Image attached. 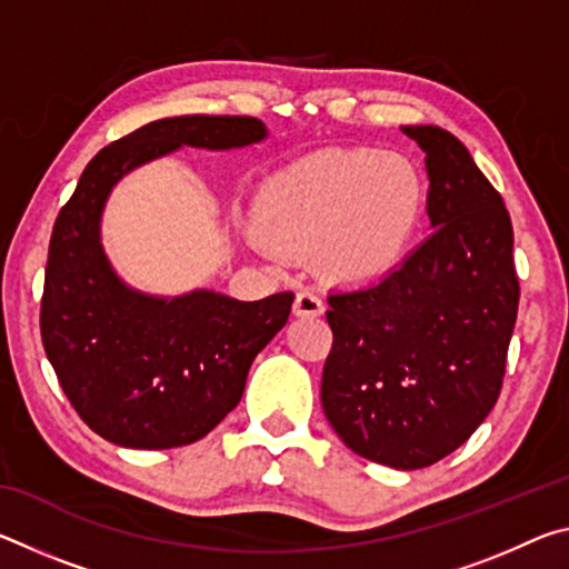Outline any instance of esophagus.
Masks as SVG:
<instances>
[{
  "label": "esophagus",
  "mask_w": 569,
  "mask_h": 569,
  "mask_svg": "<svg viewBox=\"0 0 569 569\" xmlns=\"http://www.w3.org/2000/svg\"><path fill=\"white\" fill-rule=\"evenodd\" d=\"M323 301L313 291H301L293 301V313L301 316V319H313V316L323 313Z\"/></svg>",
  "instance_id": "1"
}]
</instances>
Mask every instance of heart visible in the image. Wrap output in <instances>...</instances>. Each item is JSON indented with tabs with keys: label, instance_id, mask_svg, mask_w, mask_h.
<instances>
[{
	"label": "heart",
	"instance_id": "b5f03b06",
	"mask_svg": "<svg viewBox=\"0 0 569 569\" xmlns=\"http://www.w3.org/2000/svg\"><path fill=\"white\" fill-rule=\"evenodd\" d=\"M421 210L419 170L397 152H316L258 186L253 240L273 253H313L336 281L363 283L401 261Z\"/></svg>",
	"mask_w": 569,
	"mask_h": 569
}]
</instances>
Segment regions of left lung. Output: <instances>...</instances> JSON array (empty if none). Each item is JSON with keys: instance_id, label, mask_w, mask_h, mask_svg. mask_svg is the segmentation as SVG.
I'll return each mask as SVG.
<instances>
[{"instance_id": "8db88e82", "label": "left lung", "mask_w": 569, "mask_h": 569, "mask_svg": "<svg viewBox=\"0 0 569 569\" xmlns=\"http://www.w3.org/2000/svg\"><path fill=\"white\" fill-rule=\"evenodd\" d=\"M423 150L431 233L379 281L329 296L321 403L356 455L421 469L497 403L519 303L512 220L455 134L403 124Z\"/></svg>"}]
</instances>
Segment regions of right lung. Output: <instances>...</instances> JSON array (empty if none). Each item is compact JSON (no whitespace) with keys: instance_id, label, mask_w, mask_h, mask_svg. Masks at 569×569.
<instances>
[{"instance_id":"right-lung-1","label":"right lung","mask_w":569,"mask_h":569,"mask_svg":"<svg viewBox=\"0 0 569 569\" xmlns=\"http://www.w3.org/2000/svg\"><path fill=\"white\" fill-rule=\"evenodd\" d=\"M268 138L258 118L180 114L100 150L54 220L42 343L67 399L102 439L172 449L203 439L243 397L248 369L283 329L293 293L238 301L196 288L152 296L122 281L102 246L112 188L180 148L240 150Z\"/></svg>"}]
</instances>
